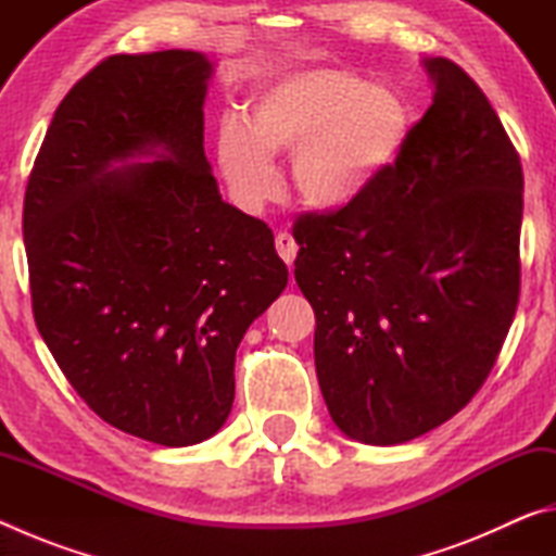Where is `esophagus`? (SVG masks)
I'll return each instance as SVG.
<instances>
[{
  "mask_svg": "<svg viewBox=\"0 0 556 556\" xmlns=\"http://www.w3.org/2000/svg\"><path fill=\"white\" fill-rule=\"evenodd\" d=\"M275 248H277V252H279V257L287 262V265L291 267L294 265V257H296V240L291 238V232H277V238H275Z\"/></svg>",
  "mask_w": 556,
  "mask_h": 556,
  "instance_id": "34e87169",
  "label": "esophagus"
}]
</instances>
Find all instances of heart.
Segmentation results:
<instances>
[{
  "instance_id": "b5f03b06",
  "label": "heart",
  "mask_w": 556,
  "mask_h": 556,
  "mask_svg": "<svg viewBox=\"0 0 556 556\" xmlns=\"http://www.w3.org/2000/svg\"><path fill=\"white\" fill-rule=\"evenodd\" d=\"M409 129L404 100L388 86L341 68L285 75L252 102L248 127L223 122L218 166L242 203L260 205L277 191L275 154H294L296 193L314 208L336 211L368 191Z\"/></svg>"
}]
</instances>
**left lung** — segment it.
<instances>
[{
  "mask_svg": "<svg viewBox=\"0 0 556 556\" xmlns=\"http://www.w3.org/2000/svg\"><path fill=\"white\" fill-rule=\"evenodd\" d=\"M434 102L361 199L301 213L294 277L336 427L375 446L483 388L520 301L522 164L473 78L427 61Z\"/></svg>",
  "mask_w": 556,
  "mask_h": 556,
  "instance_id": "1",
  "label": "left lung"
}]
</instances>
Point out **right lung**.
I'll list each match as a JSON object with an SVG mask.
<instances>
[{
    "label": "right lung",
    "mask_w": 556,
    "mask_h": 556,
    "mask_svg": "<svg viewBox=\"0 0 556 556\" xmlns=\"http://www.w3.org/2000/svg\"><path fill=\"white\" fill-rule=\"evenodd\" d=\"M208 75L195 51L100 61L55 108L24 195L36 328L100 419L162 446L225 425L235 351L289 279L267 223L218 193ZM135 155L157 159L111 168Z\"/></svg>",
    "instance_id": "obj_1"
}]
</instances>
